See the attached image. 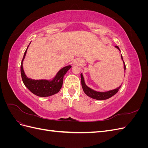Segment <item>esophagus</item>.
<instances>
[{"instance_id":"esophagus-1","label":"esophagus","mask_w":148,"mask_h":148,"mask_svg":"<svg viewBox=\"0 0 148 148\" xmlns=\"http://www.w3.org/2000/svg\"><path fill=\"white\" fill-rule=\"evenodd\" d=\"M83 63V61L79 59H75L73 61V64L74 65H81Z\"/></svg>"}]
</instances>
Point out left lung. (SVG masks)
Returning <instances> with one entry per match:
<instances>
[{
	"label": "left lung",
	"mask_w": 148,
	"mask_h": 148,
	"mask_svg": "<svg viewBox=\"0 0 148 148\" xmlns=\"http://www.w3.org/2000/svg\"><path fill=\"white\" fill-rule=\"evenodd\" d=\"M115 47L117 48L120 51L119 47L117 46H116ZM121 58H122V60L123 62L124 70H126V66H125V62L123 61V57H122V54H121ZM81 82H82V86L83 91L84 92V93L86 94V95L87 96H88L89 97L92 98V99H97V100H105V99H109V98H110L112 96H113L114 95H115V94L119 91V89L121 87V86H120L117 88H116L115 89H113V90H110V91H107V92H98V91H96L93 90V89H91L90 88H89L88 86H86V84H85L84 79V78H83V76L82 73H81Z\"/></svg>",
	"instance_id": "8db88e82"
}]
</instances>
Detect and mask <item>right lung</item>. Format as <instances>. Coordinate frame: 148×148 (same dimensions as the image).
<instances>
[{
    "label": "right lung",
    "mask_w": 148,
    "mask_h": 148,
    "mask_svg": "<svg viewBox=\"0 0 148 148\" xmlns=\"http://www.w3.org/2000/svg\"><path fill=\"white\" fill-rule=\"evenodd\" d=\"M28 47L25 52L20 66L22 81H23L25 86L31 92L38 96L48 97L55 95V94L57 93L60 90L62 86V84H63L64 75L71 68V66H66L60 69L58 71L56 77L52 80L33 79L29 78L28 77H26L23 68V62L25 57L26 52H27Z\"/></svg>",
    "instance_id": "add662e5"
}]
</instances>
